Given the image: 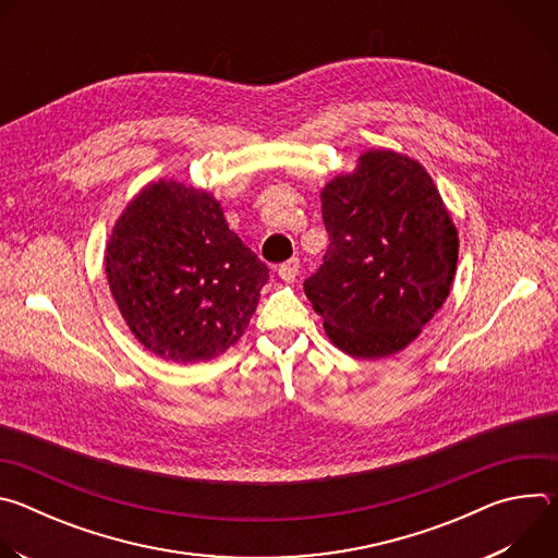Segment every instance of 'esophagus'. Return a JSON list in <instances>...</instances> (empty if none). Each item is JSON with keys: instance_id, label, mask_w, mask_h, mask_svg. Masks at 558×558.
I'll return each instance as SVG.
<instances>
[{"instance_id": "esophagus-1", "label": "esophagus", "mask_w": 558, "mask_h": 558, "mask_svg": "<svg viewBox=\"0 0 558 558\" xmlns=\"http://www.w3.org/2000/svg\"><path fill=\"white\" fill-rule=\"evenodd\" d=\"M298 271H300V260H298V258H291V260L278 265V276H280L284 282H293L295 276H298Z\"/></svg>"}]
</instances>
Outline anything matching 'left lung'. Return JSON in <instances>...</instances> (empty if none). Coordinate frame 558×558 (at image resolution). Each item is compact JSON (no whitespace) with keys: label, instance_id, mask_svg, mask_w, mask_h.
<instances>
[{"label":"left lung","instance_id":"left-lung-1","mask_svg":"<svg viewBox=\"0 0 558 558\" xmlns=\"http://www.w3.org/2000/svg\"><path fill=\"white\" fill-rule=\"evenodd\" d=\"M325 263L304 280L331 342L362 360L409 347L448 298L459 241L428 172L371 149L323 190Z\"/></svg>","mask_w":558,"mask_h":558}]
</instances>
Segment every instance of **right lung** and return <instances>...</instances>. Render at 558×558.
<instances>
[{"mask_svg":"<svg viewBox=\"0 0 558 558\" xmlns=\"http://www.w3.org/2000/svg\"><path fill=\"white\" fill-rule=\"evenodd\" d=\"M106 274L132 333L174 362L211 360L241 340L269 280L207 192L147 185L117 220Z\"/></svg>","mask_w":558,"mask_h":558,"instance_id":"obj_1","label":"right lung"}]
</instances>
